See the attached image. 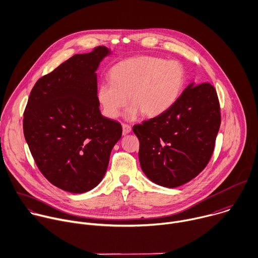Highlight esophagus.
<instances>
[{"label":"esophagus","mask_w":258,"mask_h":258,"mask_svg":"<svg viewBox=\"0 0 258 258\" xmlns=\"http://www.w3.org/2000/svg\"><path fill=\"white\" fill-rule=\"evenodd\" d=\"M122 128H123V134H125V135L129 134L132 131V128L129 125H126V124H123Z\"/></svg>","instance_id":"1"}]
</instances>
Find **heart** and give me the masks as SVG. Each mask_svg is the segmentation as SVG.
Here are the masks:
<instances>
[{"instance_id":"1","label":"heart","mask_w":258,"mask_h":258,"mask_svg":"<svg viewBox=\"0 0 258 258\" xmlns=\"http://www.w3.org/2000/svg\"><path fill=\"white\" fill-rule=\"evenodd\" d=\"M110 80L100 83L96 92L106 117L118 118L129 98L132 105L126 112L128 120L136 119L141 113L153 118L177 101L186 82V71L178 61L139 56L114 65Z\"/></svg>"}]
</instances>
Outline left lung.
<instances>
[{"mask_svg":"<svg viewBox=\"0 0 258 258\" xmlns=\"http://www.w3.org/2000/svg\"><path fill=\"white\" fill-rule=\"evenodd\" d=\"M220 125L215 87L189 84L167 112L133 127L142 172L168 188L191 181L209 164Z\"/></svg>","mask_w":258,"mask_h":258,"instance_id":"obj_1","label":"left lung"}]
</instances>
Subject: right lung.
Returning a JSON list of instances; mask_svg holds the SVG:
<instances>
[{"label":"right lung","mask_w":258,"mask_h":258,"mask_svg":"<svg viewBox=\"0 0 258 258\" xmlns=\"http://www.w3.org/2000/svg\"><path fill=\"white\" fill-rule=\"evenodd\" d=\"M106 46L71 57L34 84L24 112L25 140L36 166L56 187L83 193L104 178L122 136L119 122L101 115L96 71Z\"/></svg>","instance_id":"add662e5"}]
</instances>
